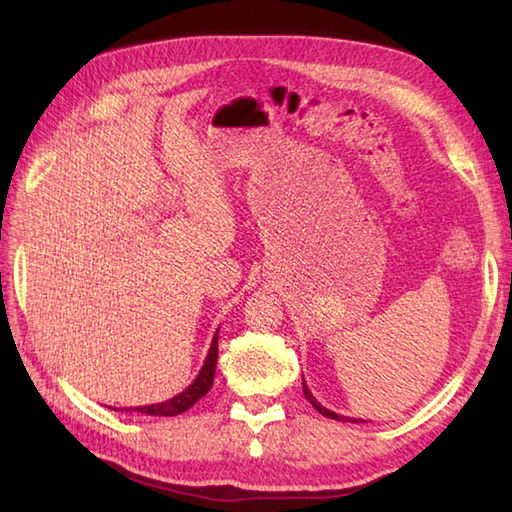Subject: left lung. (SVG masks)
Masks as SVG:
<instances>
[{
  "mask_svg": "<svg viewBox=\"0 0 512 512\" xmlns=\"http://www.w3.org/2000/svg\"><path fill=\"white\" fill-rule=\"evenodd\" d=\"M303 396H306L308 400H310V405L317 409L321 416H325V418H332V420H347V422H365V420H356V418H347V416H341V413H336V411H330L328 407H323L321 402L312 396V391L308 389V385H306V380H303Z\"/></svg>",
  "mask_w": 512,
  "mask_h": 512,
  "instance_id": "1",
  "label": "left lung"
}]
</instances>
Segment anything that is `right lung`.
<instances>
[{"mask_svg":"<svg viewBox=\"0 0 512 512\" xmlns=\"http://www.w3.org/2000/svg\"><path fill=\"white\" fill-rule=\"evenodd\" d=\"M217 332L213 336L209 354H206V361L200 369V374L195 376V380L187 389L180 391L178 396H173L165 402H156V405H145V407H127L125 411H138V413H145V416H178V413L187 411L202 396L209 394V389L213 385V376H215V365H217ZM114 411H118V409H114Z\"/></svg>","mask_w":512,"mask_h":512,"instance_id":"1","label":"right lung"}]
</instances>
